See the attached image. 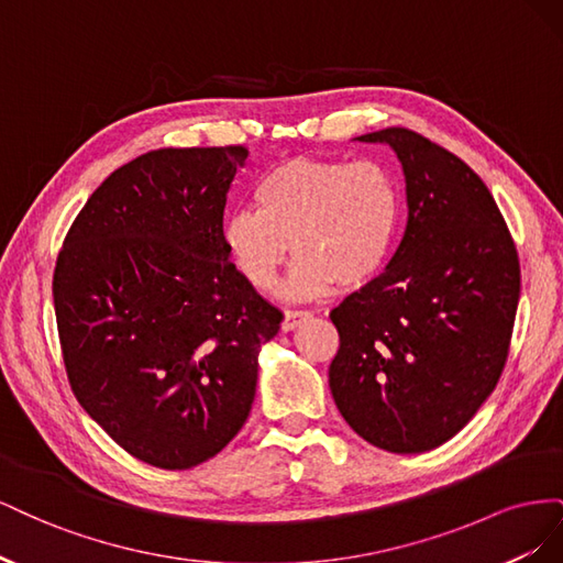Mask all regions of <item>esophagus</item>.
<instances>
[{
	"label": "esophagus",
	"mask_w": 563,
	"mask_h": 563,
	"mask_svg": "<svg viewBox=\"0 0 563 563\" xmlns=\"http://www.w3.org/2000/svg\"><path fill=\"white\" fill-rule=\"evenodd\" d=\"M312 314L308 312V310H286L284 312V323H282V329L284 331H294L296 327H300V323L305 321V319H310Z\"/></svg>",
	"instance_id": "34e87169"
}]
</instances>
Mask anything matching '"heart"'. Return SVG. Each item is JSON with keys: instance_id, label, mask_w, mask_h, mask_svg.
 <instances>
[{"instance_id": "b5f03b06", "label": "heart", "mask_w": 563, "mask_h": 563, "mask_svg": "<svg viewBox=\"0 0 563 563\" xmlns=\"http://www.w3.org/2000/svg\"><path fill=\"white\" fill-rule=\"evenodd\" d=\"M255 209H236L223 228L234 267L258 291H272L282 267L300 255L296 296L327 294L333 284L362 288L397 246L404 197L391 168L350 159H288L255 183Z\"/></svg>"}]
</instances>
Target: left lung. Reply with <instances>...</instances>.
I'll return each mask as SVG.
<instances>
[{
  "instance_id": "1",
  "label": "left lung",
  "mask_w": 563,
  "mask_h": 563,
  "mask_svg": "<svg viewBox=\"0 0 563 563\" xmlns=\"http://www.w3.org/2000/svg\"><path fill=\"white\" fill-rule=\"evenodd\" d=\"M397 152L406 180L404 240L383 275L331 312L329 368L340 416L389 453L432 451L496 389L512 340L521 269L484 180L424 135H360Z\"/></svg>"
}]
</instances>
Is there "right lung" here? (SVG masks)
<instances>
[{"label": "right lung", "mask_w": 563, "mask_h": 563, "mask_svg": "<svg viewBox=\"0 0 563 563\" xmlns=\"http://www.w3.org/2000/svg\"><path fill=\"white\" fill-rule=\"evenodd\" d=\"M244 145L162 147L84 203L54 269L67 380L119 446L190 470L249 418L284 314L230 263L223 213Z\"/></svg>", "instance_id": "1"}]
</instances>
